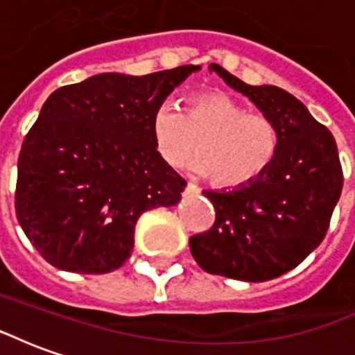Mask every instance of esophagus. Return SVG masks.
<instances>
[{
	"label": "esophagus",
	"mask_w": 355,
	"mask_h": 355,
	"mask_svg": "<svg viewBox=\"0 0 355 355\" xmlns=\"http://www.w3.org/2000/svg\"><path fill=\"white\" fill-rule=\"evenodd\" d=\"M186 196H196V193H200V188L196 184H192V182H188L186 184V190H184Z\"/></svg>",
	"instance_id": "esophagus-1"
}]
</instances>
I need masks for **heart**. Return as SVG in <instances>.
<instances>
[{
    "mask_svg": "<svg viewBox=\"0 0 355 355\" xmlns=\"http://www.w3.org/2000/svg\"><path fill=\"white\" fill-rule=\"evenodd\" d=\"M152 140L165 165L180 169L198 152L193 173L218 188H241L259 180L274 163L279 131L270 117L247 114L224 93L192 96L184 114L159 104L152 116Z\"/></svg>",
    "mask_w": 355,
    "mask_h": 355,
    "instance_id": "b5f03b06",
    "label": "heart"
}]
</instances>
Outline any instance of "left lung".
<instances>
[{
  "label": "left lung",
  "mask_w": 355,
  "mask_h": 355,
  "mask_svg": "<svg viewBox=\"0 0 355 355\" xmlns=\"http://www.w3.org/2000/svg\"><path fill=\"white\" fill-rule=\"evenodd\" d=\"M279 131V150L259 180L241 188L203 190L215 205L213 228L190 238L196 262L209 274L268 282L297 268L320 245L343 192L335 137L302 102L275 85H247L211 64Z\"/></svg>",
  "instance_id": "obj_1"
}]
</instances>
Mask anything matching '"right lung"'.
Here are the masks:
<instances>
[{
	"mask_svg": "<svg viewBox=\"0 0 355 355\" xmlns=\"http://www.w3.org/2000/svg\"><path fill=\"white\" fill-rule=\"evenodd\" d=\"M200 70L96 73L51 93L22 142L15 193L17 218L45 261L112 272L131 257L139 216L180 201L186 182L155 152L152 116Z\"/></svg>",
	"mask_w": 355,
	"mask_h": 355,
	"instance_id": "1",
	"label": "right lung"
}]
</instances>
